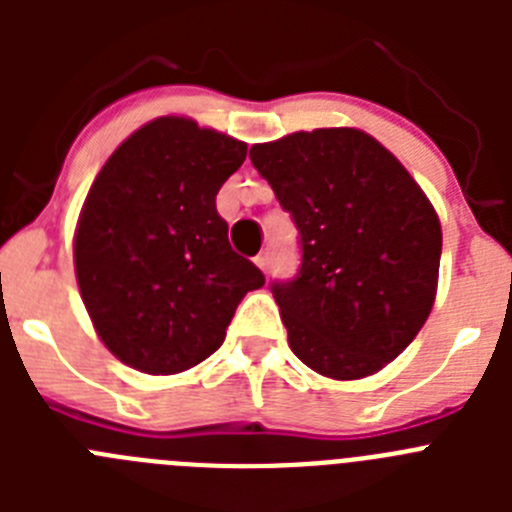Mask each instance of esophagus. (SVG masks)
Wrapping results in <instances>:
<instances>
[{"mask_svg":"<svg viewBox=\"0 0 512 512\" xmlns=\"http://www.w3.org/2000/svg\"><path fill=\"white\" fill-rule=\"evenodd\" d=\"M256 266H259L261 271H269V266H271V251H261L259 256H256Z\"/></svg>","mask_w":512,"mask_h":512,"instance_id":"obj_1","label":"esophagus"}]
</instances>
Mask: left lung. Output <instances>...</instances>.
Listing matches in <instances>:
<instances>
[{
	"label": "left lung",
	"instance_id": "1",
	"mask_svg": "<svg viewBox=\"0 0 512 512\" xmlns=\"http://www.w3.org/2000/svg\"><path fill=\"white\" fill-rule=\"evenodd\" d=\"M251 164L300 230L297 277L271 284L289 348L330 379L379 372L418 336L436 300L433 205L408 169L356 128L259 143Z\"/></svg>",
	"mask_w": 512,
	"mask_h": 512
}]
</instances>
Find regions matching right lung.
Masks as SVG:
<instances>
[{
    "label": "right lung",
    "mask_w": 512,
    "mask_h": 512,
    "mask_svg": "<svg viewBox=\"0 0 512 512\" xmlns=\"http://www.w3.org/2000/svg\"><path fill=\"white\" fill-rule=\"evenodd\" d=\"M246 143L189 117H158L122 140L94 179L74 235L81 300L122 364L179 374L223 346L238 302L264 287L230 248L215 197Z\"/></svg>",
    "instance_id": "right-lung-1"
}]
</instances>
